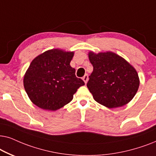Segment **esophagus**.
<instances>
[{"label":"esophagus","mask_w":156,"mask_h":156,"mask_svg":"<svg viewBox=\"0 0 156 156\" xmlns=\"http://www.w3.org/2000/svg\"><path fill=\"white\" fill-rule=\"evenodd\" d=\"M83 81L85 82V83H87V82H88V74H86L83 77Z\"/></svg>","instance_id":"34e87169"}]
</instances>
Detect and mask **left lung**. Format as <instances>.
Segmentation results:
<instances>
[{
  "label": "left lung",
  "mask_w": 156,
  "mask_h": 156,
  "mask_svg": "<svg viewBox=\"0 0 156 156\" xmlns=\"http://www.w3.org/2000/svg\"><path fill=\"white\" fill-rule=\"evenodd\" d=\"M93 70L87 87L93 98L109 108L121 107L129 103L139 87L135 68L116 54L107 52L89 53Z\"/></svg>",
  "instance_id": "left-lung-1"
}]
</instances>
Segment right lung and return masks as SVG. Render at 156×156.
<instances>
[{
	"label": "right lung",
	"instance_id": "add662e5",
	"mask_svg": "<svg viewBox=\"0 0 156 156\" xmlns=\"http://www.w3.org/2000/svg\"><path fill=\"white\" fill-rule=\"evenodd\" d=\"M73 52L53 49L31 62L24 76V88L29 98L44 110L56 111L70 103L85 83L70 66Z\"/></svg>",
	"mask_w": 156,
	"mask_h": 156
}]
</instances>
